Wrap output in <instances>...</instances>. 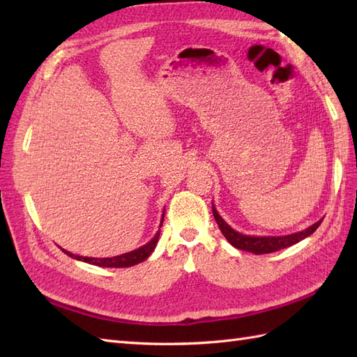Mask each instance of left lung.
<instances>
[{
  "mask_svg": "<svg viewBox=\"0 0 357 357\" xmlns=\"http://www.w3.org/2000/svg\"><path fill=\"white\" fill-rule=\"evenodd\" d=\"M211 208H213V216L225 239L229 241L233 247H236L239 250H245V252L255 253V255H267V253H273V252H278V250L290 247L293 244H298L299 241L305 239L310 236V234L314 233V230L322 222L321 219V221H317L316 224L310 225L308 229L293 233V234H287V236H248V234H242L236 230H233L231 227L227 224L221 216H219L215 206H211Z\"/></svg>",
  "mask_w": 357,
  "mask_h": 357,
  "instance_id": "left-lung-1",
  "label": "left lung"
}]
</instances>
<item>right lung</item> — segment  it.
Masks as SVG:
<instances>
[{
	"label": "right lung",
	"mask_w": 357,
	"mask_h": 357,
	"mask_svg": "<svg viewBox=\"0 0 357 357\" xmlns=\"http://www.w3.org/2000/svg\"><path fill=\"white\" fill-rule=\"evenodd\" d=\"M164 221V216L161 219V225ZM159 225V227H161ZM158 239H159V230L155 234V238L149 241L146 245H142L139 248L133 250L130 253H124L121 256H113V257H102V259H98V257H84V256H78V255H72L70 252H66L73 259H78L82 262H87V264H92V265H98V267H112V268H119V267H132V265L139 264L142 261H146L147 257L153 252L156 244H158Z\"/></svg>",
	"instance_id": "add662e5"
}]
</instances>
